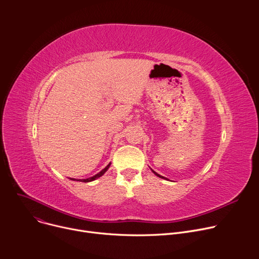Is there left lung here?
<instances>
[{"mask_svg":"<svg viewBox=\"0 0 259 259\" xmlns=\"http://www.w3.org/2000/svg\"><path fill=\"white\" fill-rule=\"evenodd\" d=\"M151 170H152V171H153V172H154V174H155V175H156V176H157V177H159V178H161V179H164V180H168V179H166V178H164V177H162V176H160V175H158V174H157V172H156V171H154V170H153V169H152V168H151Z\"/></svg>","mask_w":259,"mask_h":259,"instance_id":"1","label":"left lung"}]
</instances>
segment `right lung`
Here are the masks:
<instances>
[{
  "label": "right lung",
  "instance_id": "1",
  "mask_svg": "<svg viewBox=\"0 0 259 259\" xmlns=\"http://www.w3.org/2000/svg\"><path fill=\"white\" fill-rule=\"evenodd\" d=\"M110 164L111 163H109L108 165L105 167V168H103L100 172H98L97 175H95V176H93V177H91V178H88V179H79V180H76V179H70V180H72V181H79V182H83V183H89V182H92V181H95L96 179H98V178H100V177H102L106 171H107V169L109 168V166H110Z\"/></svg>",
  "mask_w": 259,
  "mask_h": 259
}]
</instances>
